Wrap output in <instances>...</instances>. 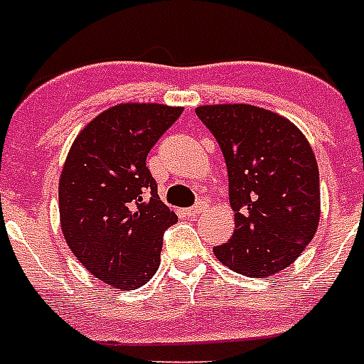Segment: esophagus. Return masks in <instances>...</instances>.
Returning a JSON list of instances; mask_svg holds the SVG:
<instances>
[{
  "instance_id": "esophagus-1",
  "label": "esophagus",
  "mask_w": 364,
  "mask_h": 364,
  "mask_svg": "<svg viewBox=\"0 0 364 364\" xmlns=\"http://www.w3.org/2000/svg\"><path fill=\"white\" fill-rule=\"evenodd\" d=\"M205 209H208V205H205V203L198 202L196 205H194V208L187 209V215H188V217H198V215H202V213L205 211Z\"/></svg>"
}]
</instances>
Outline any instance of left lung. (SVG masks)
<instances>
[{"label": "left lung", "instance_id": "obj_1", "mask_svg": "<svg viewBox=\"0 0 364 364\" xmlns=\"http://www.w3.org/2000/svg\"><path fill=\"white\" fill-rule=\"evenodd\" d=\"M196 115L223 149L235 211L232 239L213 252L252 279L279 273L320 223V172L309 140L289 119L252 105L198 106Z\"/></svg>", "mask_w": 364, "mask_h": 364}]
</instances>
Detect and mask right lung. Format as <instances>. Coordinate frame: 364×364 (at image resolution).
<instances>
[{
  "label": "right lung",
  "instance_id": "obj_1",
  "mask_svg": "<svg viewBox=\"0 0 364 364\" xmlns=\"http://www.w3.org/2000/svg\"><path fill=\"white\" fill-rule=\"evenodd\" d=\"M181 106L125 102L80 131L59 177V220L80 264L115 289L140 288L161 264L177 215L161 202L146 159Z\"/></svg>",
  "mask_w": 364,
  "mask_h": 364
}]
</instances>
